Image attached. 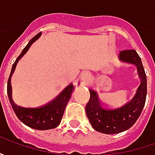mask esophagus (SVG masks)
I'll use <instances>...</instances> for the list:
<instances>
[{
    "instance_id": "obj_1",
    "label": "esophagus",
    "mask_w": 155,
    "mask_h": 155,
    "mask_svg": "<svg viewBox=\"0 0 155 155\" xmlns=\"http://www.w3.org/2000/svg\"><path fill=\"white\" fill-rule=\"evenodd\" d=\"M90 78H91V75L90 73L86 71H82L80 74V78L83 80V82H85L88 79H90Z\"/></svg>"
}]
</instances>
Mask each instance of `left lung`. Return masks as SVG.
Returning a JSON list of instances; mask_svg holds the SVG:
<instances>
[{
    "instance_id": "8db88e82",
    "label": "left lung",
    "mask_w": 155,
    "mask_h": 155,
    "mask_svg": "<svg viewBox=\"0 0 155 155\" xmlns=\"http://www.w3.org/2000/svg\"><path fill=\"white\" fill-rule=\"evenodd\" d=\"M122 62L136 65L140 84L133 98L119 107H111L100 102L97 94L90 91V100L85 111L93 128L104 134H118L134 125L144 108L147 97V76L140 56L135 50H125L119 53Z\"/></svg>"
}]
</instances>
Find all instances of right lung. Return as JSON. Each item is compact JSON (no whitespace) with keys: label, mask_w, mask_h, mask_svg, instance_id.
<instances>
[{"label":"right lung","mask_w":155,"mask_h":155,"mask_svg":"<svg viewBox=\"0 0 155 155\" xmlns=\"http://www.w3.org/2000/svg\"><path fill=\"white\" fill-rule=\"evenodd\" d=\"M41 36V33L35 35L31 39L27 46L23 49L19 57L16 58L13 64L11 72L8 80V97L10 104L15 111L16 116L21 120L24 124L30 128L39 130H46L51 129L58 127L61 122L62 116L65 110V107L71 98V93L73 91L74 86L72 84H70L56 97L45 104L40 105L38 107H22L17 105L12 98V85H11V78L15 71L17 63L24 56L33 42Z\"/></svg>","instance_id":"1"}]
</instances>
